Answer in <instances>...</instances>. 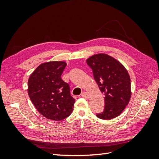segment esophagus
<instances>
[{
  "mask_svg": "<svg viewBox=\"0 0 159 159\" xmlns=\"http://www.w3.org/2000/svg\"><path fill=\"white\" fill-rule=\"evenodd\" d=\"M81 96L84 98H86V99H88L89 98V94L87 93V92H83L81 93Z\"/></svg>",
  "mask_w": 159,
  "mask_h": 159,
  "instance_id": "esophagus-1",
  "label": "esophagus"
}]
</instances>
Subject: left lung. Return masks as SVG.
I'll return each instance as SVG.
<instances>
[{
  "mask_svg": "<svg viewBox=\"0 0 159 159\" xmlns=\"http://www.w3.org/2000/svg\"><path fill=\"white\" fill-rule=\"evenodd\" d=\"M94 79L104 94V109L96 116L111 120L122 113L131 96L130 79L128 71L117 60L106 54H98L87 59Z\"/></svg>",
  "mask_w": 159,
  "mask_h": 159,
  "instance_id": "1",
  "label": "left lung"
}]
</instances>
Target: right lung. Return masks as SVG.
<instances>
[{
	"instance_id": "1",
	"label": "right lung",
	"mask_w": 159,
	"mask_h": 159,
	"mask_svg": "<svg viewBox=\"0 0 159 159\" xmlns=\"http://www.w3.org/2000/svg\"><path fill=\"white\" fill-rule=\"evenodd\" d=\"M67 64L49 61L39 65L28 80L29 96L36 109L47 119L60 121L70 116L75 100L70 86L61 79Z\"/></svg>"
}]
</instances>
